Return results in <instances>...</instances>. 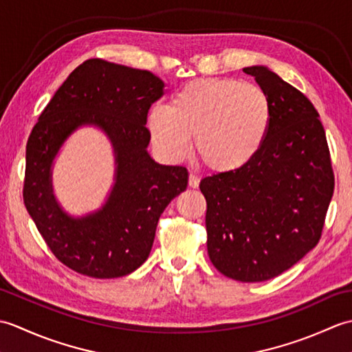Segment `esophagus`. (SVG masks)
Masks as SVG:
<instances>
[{
    "mask_svg": "<svg viewBox=\"0 0 352 352\" xmlns=\"http://www.w3.org/2000/svg\"><path fill=\"white\" fill-rule=\"evenodd\" d=\"M198 186H199V178H198L197 175L190 174V175H189V188H192V189H197Z\"/></svg>",
    "mask_w": 352,
    "mask_h": 352,
    "instance_id": "esophagus-1",
    "label": "esophagus"
}]
</instances>
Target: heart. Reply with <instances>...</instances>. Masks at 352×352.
I'll return each mask as SVG.
<instances>
[{
	"mask_svg": "<svg viewBox=\"0 0 352 352\" xmlns=\"http://www.w3.org/2000/svg\"><path fill=\"white\" fill-rule=\"evenodd\" d=\"M271 102L261 87L233 78H201L172 95L166 109L148 115L159 151L182 159L193 136V151L213 172H231L251 162L271 129Z\"/></svg>",
	"mask_w": 352,
	"mask_h": 352,
	"instance_id": "b5f03b06",
	"label": "heart"
}]
</instances>
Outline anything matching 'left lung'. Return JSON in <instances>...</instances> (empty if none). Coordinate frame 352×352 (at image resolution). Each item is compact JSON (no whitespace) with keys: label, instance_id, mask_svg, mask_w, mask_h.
Masks as SVG:
<instances>
[{"label":"left lung","instance_id":"8db88e82","mask_svg":"<svg viewBox=\"0 0 352 352\" xmlns=\"http://www.w3.org/2000/svg\"><path fill=\"white\" fill-rule=\"evenodd\" d=\"M271 102V129L251 162L201 180L207 251L242 283L271 280L318 245L334 190L325 130L302 92L265 66L243 68Z\"/></svg>","mask_w":352,"mask_h":352}]
</instances>
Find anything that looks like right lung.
<instances>
[{
	"label": "right lung",
	"mask_w": 352,
	"mask_h": 352,
	"mask_svg": "<svg viewBox=\"0 0 352 352\" xmlns=\"http://www.w3.org/2000/svg\"><path fill=\"white\" fill-rule=\"evenodd\" d=\"M153 72L89 58L74 69L27 142L24 204L58 261L92 278L129 275L148 258L164 208L188 188V169L155 163L146 153V118L163 95ZM107 131L117 154V183L101 211L74 220L50 188V164L80 124Z\"/></svg>",
	"instance_id": "add662e5"
}]
</instances>
